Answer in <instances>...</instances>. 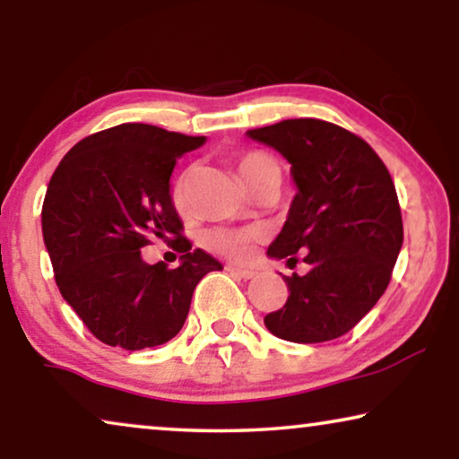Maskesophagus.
<instances>
[{
	"mask_svg": "<svg viewBox=\"0 0 459 459\" xmlns=\"http://www.w3.org/2000/svg\"><path fill=\"white\" fill-rule=\"evenodd\" d=\"M228 272L231 275H236V278L240 280H253L256 272H253V269H242V267H236V265H228Z\"/></svg>",
	"mask_w": 459,
	"mask_h": 459,
	"instance_id": "esophagus-1",
	"label": "esophagus"
}]
</instances>
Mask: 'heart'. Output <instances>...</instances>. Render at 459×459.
Here are the masks:
<instances>
[{"label": "heart", "mask_w": 459, "mask_h": 459, "mask_svg": "<svg viewBox=\"0 0 459 459\" xmlns=\"http://www.w3.org/2000/svg\"><path fill=\"white\" fill-rule=\"evenodd\" d=\"M236 167L250 190L259 194L267 187L278 190L281 181V167L273 154L265 150H247L236 156ZM190 181L192 169H184L171 186V203L179 215L190 211ZM261 240V230L256 228H215L206 231L203 242L212 253L228 256L231 261L253 259L256 244Z\"/></svg>", "instance_id": "heart-1"}]
</instances>
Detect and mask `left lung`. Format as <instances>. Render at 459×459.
Wrapping results in <instances>:
<instances>
[{
	"label": "left lung",
	"mask_w": 459,
	"mask_h": 459,
	"mask_svg": "<svg viewBox=\"0 0 459 459\" xmlns=\"http://www.w3.org/2000/svg\"><path fill=\"white\" fill-rule=\"evenodd\" d=\"M248 135L286 156L299 194L267 255L309 265L284 275L288 300L267 330L290 342L334 341L353 330L391 281L403 244L393 178L359 135L319 118H288Z\"/></svg>",
	"instance_id": "obj_1"
}]
</instances>
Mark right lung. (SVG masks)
<instances>
[{"label": "right lung", "instance_id": "obj_1", "mask_svg": "<svg viewBox=\"0 0 459 459\" xmlns=\"http://www.w3.org/2000/svg\"><path fill=\"white\" fill-rule=\"evenodd\" d=\"M203 143V135L123 123L74 143L49 179L41 228L56 284L104 344L140 351L171 341L194 288L221 269L192 250L171 203L175 162ZM154 239L185 253L179 268L141 259Z\"/></svg>", "mask_w": 459, "mask_h": 459}]
</instances>
